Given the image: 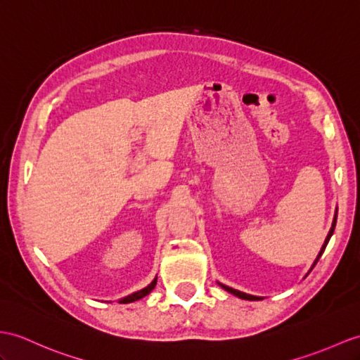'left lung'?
<instances>
[{
  "instance_id": "1",
  "label": "left lung",
  "mask_w": 360,
  "mask_h": 360,
  "mask_svg": "<svg viewBox=\"0 0 360 360\" xmlns=\"http://www.w3.org/2000/svg\"><path fill=\"white\" fill-rule=\"evenodd\" d=\"M336 220H338V207H336V210H335V217H333V223H331V227H330V231H328L327 238H326V241H323V244H322V248H321V250H319V253H318L316 259L313 261V264H311L310 270L307 271V275H309L310 271L313 270V267L316 266V262L319 261V258H321V255H322V253H323V250H326L327 244H328V241H330V238H331V235H333V232H335V227H336ZM307 275H305V276H307ZM305 276H304V278H305ZM218 285H220L221 288H224L226 292H229V293H232V295H235V296L241 297V300H246V301H261V300H262V296H253V295H249V293H244V292H240V290H235V288H232V287H229V285H224V284H221V283H218Z\"/></svg>"
}]
</instances>
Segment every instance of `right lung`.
Wrapping results in <instances>:
<instances>
[{
    "label": "right lung",
    "mask_w": 360,
    "mask_h": 360,
    "mask_svg": "<svg viewBox=\"0 0 360 360\" xmlns=\"http://www.w3.org/2000/svg\"><path fill=\"white\" fill-rule=\"evenodd\" d=\"M155 284H157V278H154L153 283L150 285H146L145 288H142V290L134 292V293H131V295H128L125 297H122V300H119V304H129V302H134V301L142 300V297H145L146 295H150L154 290Z\"/></svg>",
    "instance_id": "add662e5"
}]
</instances>
